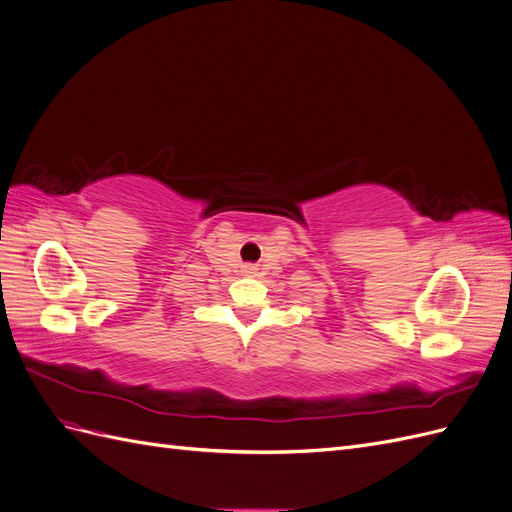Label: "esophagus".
I'll use <instances>...</instances> for the list:
<instances>
[{
  "label": "esophagus",
  "mask_w": 512,
  "mask_h": 512,
  "mask_svg": "<svg viewBox=\"0 0 512 512\" xmlns=\"http://www.w3.org/2000/svg\"><path fill=\"white\" fill-rule=\"evenodd\" d=\"M241 273L247 275V277H254V275H256V267H254V265H243Z\"/></svg>",
  "instance_id": "obj_1"
}]
</instances>
